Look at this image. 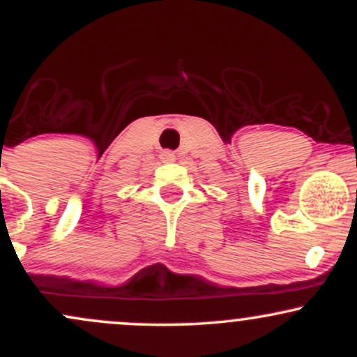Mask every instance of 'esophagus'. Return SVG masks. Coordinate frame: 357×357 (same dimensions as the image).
<instances>
[{
	"label": "esophagus",
	"instance_id": "obj_1",
	"mask_svg": "<svg viewBox=\"0 0 357 357\" xmlns=\"http://www.w3.org/2000/svg\"><path fill=\"white\" fill-rule=\"evenodd\" d=\"M176 159V154L173 151H162L161 153V161L162 162H173Z\"/></svg>",
	"mask_w": 357,
	"mask_h": 357
}]
</instances>
